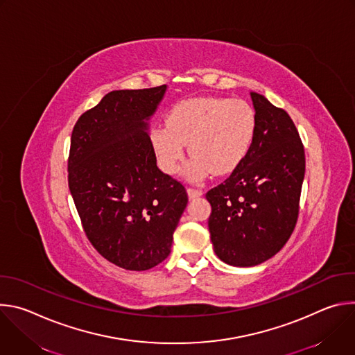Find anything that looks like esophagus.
Returning a JSON list of instances; mask_svg holds the SVG:
<instances>
[{"label":"esophagus","mask_w":355,"mask_h":355,"mask_svg":"<svg viewBox=\"0 0 355 355\" xmlns=\"http://www.w3.org/2000/svg\"><path fill=\"white\" fill-rule=\"evenodd\" d=\"M202 193H204V191H202V189L188 188V196H189V198H198V196H200Z\"/></svg>","instance_id":"1"}]
</instances>
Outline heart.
Wrapping results in <instances>:
<instances>
[{
  "instance_id": "1",
  "label": "heart",
  "mask_w": 355,
  "mask_h": 355,
  "mask_svg": "<svg viewBox=\"0 0 355 355\" xmlns=\"http://www.w3.org/2000/svg\"><path fill=\"white\" fill-rule=\"evenodd\" d=\"M257 132L254 108L243 99L205 96L175 104L166 116V125L150 130V146L159 167L177 174L188 144L192 160L185 174L200 181L212 171L225 175L234 171L247 157Z\"/></svg>"
}]
</instances>
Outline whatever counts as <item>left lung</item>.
Wrapping results in <instances>:
<instances>
[{
  "mask_svg": "<svg viewBox=\"0 0 355 355\" xmlns=\"http://www.w3.org/2000/svg\"><path fill=\"white\" fill-rule=\"evenodd\" d=\"M257 132L244 162L207 192L216 256L229 266L252 267L275 256L291 237L297 215L305 150L282 108L250 92Z\"/></svg>",
  "mask_w": 355,
  "mask_h": 355,
  "instance_id": "8db88e82",
  "label": "left lung"
}]
</instances>
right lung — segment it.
<instances>
[{
	"mask_svg": "<svg viewBox=\"0 0 355 355\" xmlns=\"http://www.w3.org/2000/svg\"><path fill=\"white\" fill-rule=\"evenodd\" d=\"M166 89L111 91L71 133L69 188L83 229L101 256L130 271L168 257L188 204L184 185L157 167L147 133Z\"/></svg>",
	"mask_w": 355,
	"mask_h": 355,
	"instance_id": "right-lung-1",
	"label": "right lung"
}]
</instances>
